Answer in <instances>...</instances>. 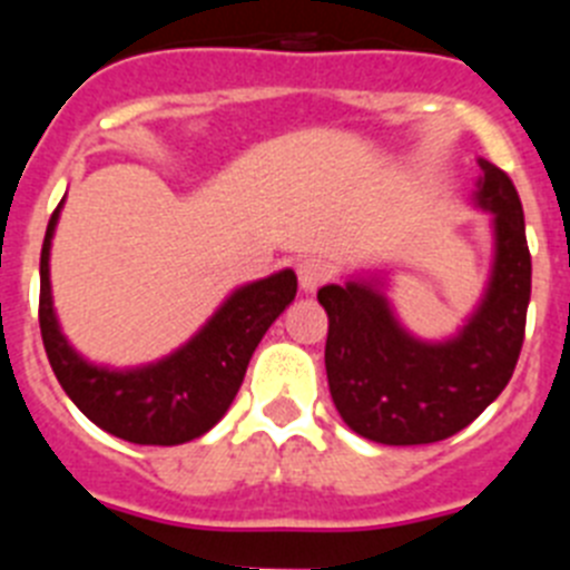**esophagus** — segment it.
Returning a JSON list of instances; mask_svg holds the SVG:
<instances>
[{
    "label": "esophagus",
    "instance_id": "1",
    "mask_svg": "<svg viewBox=\"0 0 570 570\" xmlns=\"http://www.w3.org/2000/svg\"><path fill=\"white\" fill-rule=\"evenodd\" d=\"M296 276H299V288L305 291V294H314L322 282H328L331 265L322 259V256H308V259H302L299 265H296Z\"/></svg>",
    "mask_w": 570,
    "mask_h": 570
}]
</instances>
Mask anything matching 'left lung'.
Returning <instances> with one entry per match:
<instances>
[{
    "mask_svg": "<svg viewBox=\"0 0 570 570\" xmlns=\"http://www.w3.org/2000/svg\"><path fill=\"white\" fill-rule=\"evenodd\" d=\"M473 205L491 214L493 262L476 308L448 340H420L387 299V276H347L316 299L328 314L331 400L354 434L382 445L454 436L502 394L525 336L531 254L520 194L480 159Z\"/></svg>",
    "mask_w": 570,
    "mask_h": 570,
    "instance_id": "1",
    "label": "left lung"
}]
</instances>
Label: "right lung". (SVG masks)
<instances>
[{
    "mask_svg": "<svg viewBox=\"0 0 570 570\" xmlns=\"http://www.w3.org/2000/svg\"><path fill=\"white\" fill-rule=\"evenodd\" d=\"M50 216L39 259V328L50 367L73 405L108 434L136 445H183L208 434L239 391L265 331L296 296V274L282 268L239 285L203 328L163 360L139 367L88 362L62 334L50 294Z\"/></svg>",
    "mask_w": 570,
    "mask_h": 570,
    "instance_id": "obj_1",
    "label": "right lung"
}]
</instances>
